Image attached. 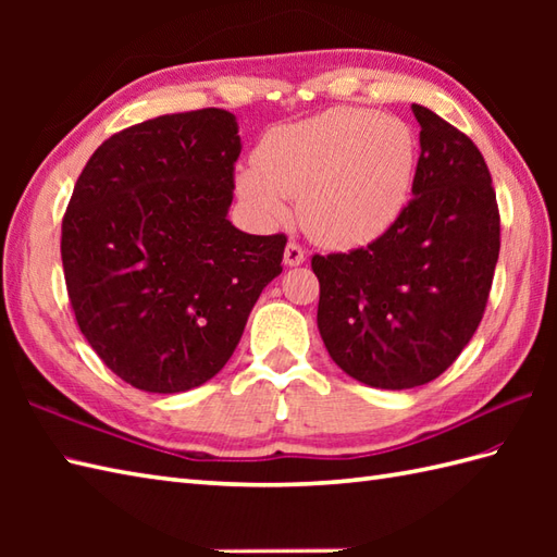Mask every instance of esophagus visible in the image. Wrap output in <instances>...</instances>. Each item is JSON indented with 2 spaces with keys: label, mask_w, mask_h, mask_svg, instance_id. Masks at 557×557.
Segmentation results:
<instances>
[{
  "label": "esophagus",
  "mask_w": 557,
  "mask_h": 557,
  "mask_svg": "<svg viewBox=\"0 0 557 557\" xmlns=\"http://www.w3.org/2000/svg\"><path fill=\"white\" fill-rule=\"evenodd\" d=\"M306 260V251L297 244V242H289L285 248V265L294 268V265H301Z\"/></svg>",
  "instance_id": "esophagus-1"
}]
</instances>
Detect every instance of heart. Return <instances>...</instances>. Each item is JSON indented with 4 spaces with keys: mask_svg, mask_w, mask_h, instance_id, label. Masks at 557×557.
<instances>
[{
    "mask_svg": "<svg viewBox=\"0 0 557 557\" xmlns=\"http://www.w3.org/2000/svg\"><path fill=\"white\" fill-rule=\"evenodd\" d=\"M413 172L417 140L399 116L335 108L272 128L236 188L263 222L285 220L287 200H299L301 227L318 244L357 248L405 212Z\"/></svg>",
    "mask_w": 557,
    "mask_h": 557,
    "instance_id": "b5f03b06",
    "label": "heart"
}]
</instances>
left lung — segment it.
<instances>
[{
    "label": "left lung",
    "mask_w": 557,
    "mask_h": 557,
    "mask_svg": "<svg viewBox=\"0 0 557 557\" xmlns=\"http://www.w3.org/2000/svg\"><path fill=\"white\" fill-rule=\"evenodd\" d=\"M421 156L411 200L383 236L315 253L318 330L347 375L407 389L435 381L474 337L500 253L488 164L467 134L411 104Z\"/></svg>",
    "instance_id": "1"
}]
</instances>
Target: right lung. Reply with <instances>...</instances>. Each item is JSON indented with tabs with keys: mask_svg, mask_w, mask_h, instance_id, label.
Here are the masks:
<instances>
[{
	"mask_svg": "<svg viewBox=\"0 0 557 557\" xmlns=\"http://www.w3.org/2000/svg\"><path fill=\"white\" fill-rule=\"evenodd\" d=\"M239 152L227 110L162 114L104 140L71 194V309L102 363L146 393H184L222 371L282 272L285 234L227 220Z\"/></svg>",
	"mask_w": 557,
	"mask_h": 557,
	"instance_id": "1",
	"label": "right lung"
}]
</instances>
